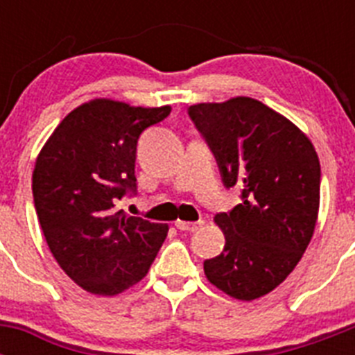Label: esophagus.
Wrapping results in <instances>:
<instances>
[{
    "instance_id": "obj_1",
    "label": "esophagus",
    "mask_w": 355,
    "mask_h": 355,
    "mask_svg": "<svg viewBox=\"0 0 355 355\" xmlns=\"http://www.w3.org/2000/svg\"><path fill=\"white\" fill-rule=\"evenodd\" d=\"M202 225V222H183V220H178L175 222V227L180 229V231H187V233H193L197 229Z\"/></svg>"
}]
</instances>
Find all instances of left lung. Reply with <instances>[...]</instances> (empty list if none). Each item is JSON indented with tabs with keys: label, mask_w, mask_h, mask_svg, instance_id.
<instances>
[{
	"label": "left lung",
	"mask_w": 355,
	"mask_h": 355,
	"mask_svg": "<svg viewBox=\"0 0 355 355\" xmlns=\"http://www.w3.org/2000/svg\"><path fill=\"white\" fill-rule=\"evenodd\" d=\"M215 155L225 188L241 202L216 213L225 245L205 261V274L238 300L270 293L291 274L315 233L320 162L311 140L281 114L252 97L188 108Z\"/></svg>",
	"instance_id": "1"
}]
</instances>
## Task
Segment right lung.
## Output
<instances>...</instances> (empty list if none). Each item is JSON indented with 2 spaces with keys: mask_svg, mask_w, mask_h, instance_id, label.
I'll return each mask as SVG.
<instances>
[{
  "mask_svg": "<svg viewBox=\"0 0 355 355\" xmlns=\"http://www.w3.org/2000/svg\"><path fill=\"white\" fill-rule=\"evenodd\" d=\"M171 106L94 99L58 124L33 171V202L62 270L94 295H117L146 277L168 225L119 209L137 193L135 159L144 130Z\"/></svg>",
  "mask_w": 355,
  "mask_h": 355,
  "instance_id": "add662e5",
  "label": "right lung"
}]
</instances>
